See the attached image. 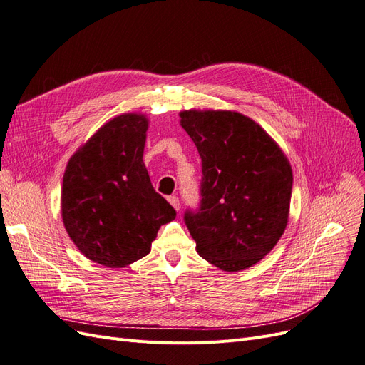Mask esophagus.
<instances>
[{"label": "esophagus", "instance_id": "esophagus-1", "mask_svg": "<svg viewBox=\"0 0 365 365\" xmlns=\"http://www.w3.org/2000/svg\"><path fill=\"white\" fill-rule=\"evenodd\" d=\"M168 202H170V205L175 209V210H179L180 209V202H179V197H175V195H171V197H168Z\"/></svg>", "mask_w": 365, "mask_h": 365}]
</instances>
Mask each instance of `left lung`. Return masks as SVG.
I'll list each match as a JSON object with an SVG mask.
<instances>
[{
  "label": "left lung",
  "instance_id": "8db88e82",
  "mask_svg": "<svg viewBox=\"0 0 365 365\" xmlns=\"http://www.w3.org/2000/svg\"><path fill=\"white\" fill-rule=\"evenodd\" d=\"M180 125L202 158L200 207L185 212L197 253L222 272L257 264L288 225L287 156L259 124L238 112L183 110Z\"/></svg>",
  "mask_w": 365,
  "mask_h": 365
}]
</instances>
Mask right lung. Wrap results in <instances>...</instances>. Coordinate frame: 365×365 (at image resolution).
<instances>
[{
	"label": "right lung",
	"mask_w": 365,
	"mask_h": 365,
	"mask_svg": "<svg viewBox=\"0 0 365 365\" xmlns=\"http://www.w3.org/2000/svg\"><path fill=\"white\" fill-rule=\"evenodd\" d=\"M148 118L115 116L69 159L62 185V220L88 259L123 268L150 253L174 207L158 194L144 165Z\"/></svg>",
	"instance_id": "1"
}]
</instances>
